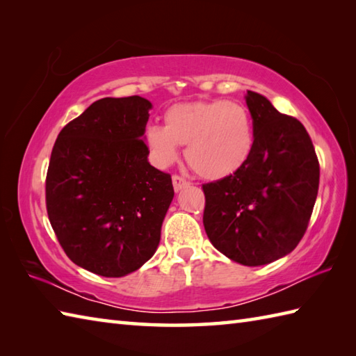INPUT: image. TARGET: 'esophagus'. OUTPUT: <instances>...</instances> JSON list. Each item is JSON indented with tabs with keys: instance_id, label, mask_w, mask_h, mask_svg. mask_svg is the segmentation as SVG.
I'll use <instances>...</instances> for the list:
<instances>
[{
	"instance_id": "esophagus-1",
	"label": "esophagus",
	"mask_w": 356,
	"mask_h": 356,
	"mask_svg": "<svg viewBox=\"0 0 356 356\" xmlns=\"http://www.w3.org/2000/svg\"><path fill=\"white\" fill-rule=\"evenodd\" d=\"M188 185H190V182H188L186 179L180 177V176H172V186H174V191H180V190H184V188H186Z\"/></svg>"
}]
</instances>
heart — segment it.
<instances>
[{
	"label": "heart",
	"instance_id": "b5f03b06",
	"mask_svg": "<svg viewBox=\"0 0 356 356\" xmlns=\"http://www.w3.org/2000/svg\"><path fill=\"white\" fill-rule=\"evenodd\" d=\"M145 142L156 165L166 168L186 145V161L207 179H223L246 163L254 147V127L241 104L228 101L172 105L165 125L151 124Z\"/></svg>",
	"mask_w": 356,
	"mask_h": 356
}]
</instances>
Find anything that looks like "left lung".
Listing matches in <instances>:
<instances>
[{"mask_svg":"<svg viewBox=\"0 0 356 356\" xmlns=\"http://www.w3.org/2000/svg\"><path fill=\"white\" fill-rule=\"evenodd\" d=\"M254 147L238 171L205 184L203 226L211 243L245 266L292 252L303 238L318 194L320 165L303 124L249 90Z\"/></svg>","mask_w":356,"mask_h":356,"instance_id":"8db88e82","label":"left lung"}]
</instances>
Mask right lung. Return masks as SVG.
Returning a JSON list of instances; mask_svg holds the SVG:
<instances>
[{"label": "right lung", "instance_id": "right-lung-1", "mask_svg": "<svg viewBox=\"0 0 356 356\" xmlns=\"http://www.w3.org/2000/svg\"><path fill=\"white\" fill-rule=\"evenodd\" d=\"M145 97H104L67 124L51 149L45 203L67 257L124 277L154 255L172 197L171 176L148 162Z\"/></svg>", "mask_w": 356, "mask_h": 356}]
</instances>
